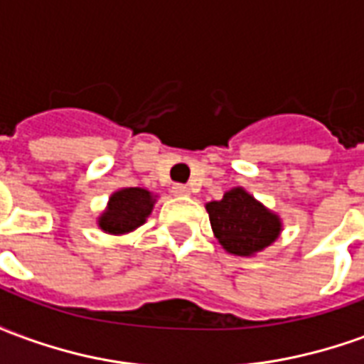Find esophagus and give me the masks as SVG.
<instances>
[{
	"label": "esophagus",
	"mask_w": 364,
	"mask_h": 364,
	"mask_svg": "<svg viewBox=\"0 0 364 364\" xmlns=\"http://www.w3.org/2000/svg\"><path fill=\"white\" fill-rule=\"evenodd\" d=\"M171 193H173L175 197H187V195H191V189L187 185H173Z\"/></svg>",
	"instance_id": "34e87169"
}]
</instances>
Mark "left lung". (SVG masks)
<instances>
[{
  "label": "left lung",
  "mask_w": 364,
  "mask_h": 364,
  "mask_svg": "<svg viewBox=\"0 0 364 364\" xmlns=\"http://www.w3.org/2000/svg\"><path fill=\"white\" fill-rule=\"evenodd\" d=\"M206 213L218 244L237 257L257 255L273 245L282 232L281 216L244 187H234L220 200L206 203Z\"/></svg>",
  "instance_id": "1"
}]
</instances>
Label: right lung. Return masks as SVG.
Wrapping results in <instances>:
<instances>
[{"mask_svg":"<svg viewBox=\"0 0 364 364\" xmlns=\"http://www.w3.org/2000/svg\"><path fill=\"white\" fill-rule=\"evenodd\" d=\"M158 195H154L148 189L122 187L109 197L107 208L97 218V226L105 234H112V236L134 232L148 220Z\"/></svg>","mask_w":364,"mask_h":364,"instance_id":"1","label":"right lung"}]
</instances>
